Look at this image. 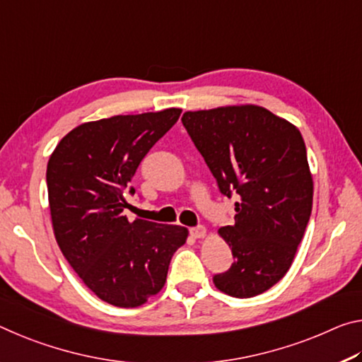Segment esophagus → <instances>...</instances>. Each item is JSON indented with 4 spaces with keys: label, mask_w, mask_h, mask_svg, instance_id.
Returning a JSON list of instances; mask_svg holds the SVG:
<instances>
[{
    "label": "esophagus",
    "mask_w": 362,
    "mask_h": 362,
    "mask_svg": "<svg viewBox=\"0 0 362 362\" xmlns=\"http://www.w3.org/2000/svg\"><path fill=\"white\" fill-rule=\"evenodd\" d=\"M189 233H191L194 239H202V237H205V234H206V229L204 226H195V228L189 229Z\"/></svg>",
    "instance_id": "1"
}]
</instances>
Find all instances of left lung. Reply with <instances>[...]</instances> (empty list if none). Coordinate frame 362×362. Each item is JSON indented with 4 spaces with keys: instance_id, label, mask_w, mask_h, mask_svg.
<instances>
[{
    "instance_id": "1",
    "label": "left lung",
    "mask_w": 362,
    "mask_h": 362,
    "mask_svg": "<svg viewBox=\"0 0 362 362\" xmlns=\"http://www.w3.org/2000/svg\"><path fill=\"white\" fill-rule=\"evenodd\" d=\"M220 192L237 195L235 223L218 233L234 263L218 290L250 298L288 271L313 209V177L297 127L259 105L186 112L181 118Z\"/></svg>"
}]
</instances>
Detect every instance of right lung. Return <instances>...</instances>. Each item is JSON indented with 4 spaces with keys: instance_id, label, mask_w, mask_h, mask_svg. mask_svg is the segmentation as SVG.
Segmentation results:
<instances>
[{
    "instance_id": "right-lung-1",
    "label": "right lung",
    "mask_w": 362,
    "mask_h": 362,
    "mask_svg": "<svg viewBox=\"0 0 362 362\" xmlns=\"http://www.w3.org/2000/svg\"><path fill=\"white\" fill-rule=\"evenodd\" d=\"M181 109L115 115L65 134L46 170L57 245L85 286L120 308L144 305L163 288L187 229L146 220L129 223L127 192L141 160L175 125Z\"/></svg>"
}]
</instances>
